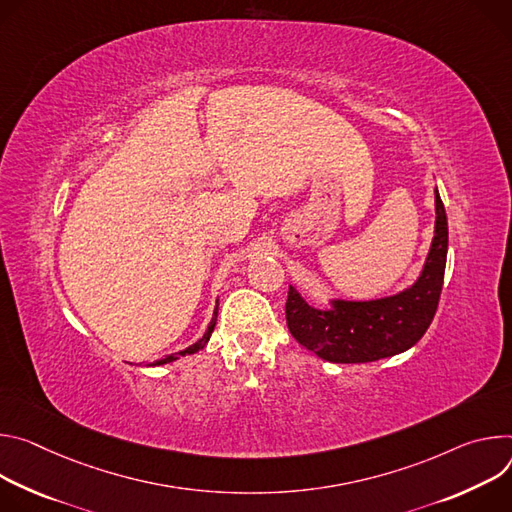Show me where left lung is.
Masks as SVG:
<instances>
[{
  "mask_svg": "<svg viewBox=\"0 0 512 512\" xmlns=\"http://www.w3.org/2000/svg\"><path fill=\"white\" fill-rule=\"evenodd\" d=\"M447 260V215L435 187V230L413 285L366 301L329 299L327 309L309 305L291 285L287 325L301 346L333 364H364L411 350L437 311Z\"/></svg>",
  "mask_w": 512,
  "mask_h": 512,
  "instance_id": "8db88e82",
  "label": "left lung"
}]
</instances>
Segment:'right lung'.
I'll return each instance as SVG.
<instances>
[{
  "label": "right lung",
  "instance_id": "right-lung-1",
  "mask_svg": "<svg viewBox=\"0 0 512 512\" xmlns=\"http://www.w3.org/2000/svg\"><path fill=\"white\" fill-rule=\"evenodd\" d=\"M217 309H219V301L215 303V309H213V317H211V321H209V325H207V331L203 333V337H201V339H197V342H195L193 346H189V348H185V350H181V352H177V354H170V356H166V358H162V360H156L152 366H162V364H168V362H175V360H179L181 356H191V354H197L199 350H203V348L207 346V342H209V337H211L213 329H215V321H217Z\"/></svg>",
  "mask_w": 512,
  "mask_h": 512
}]
</instances>
